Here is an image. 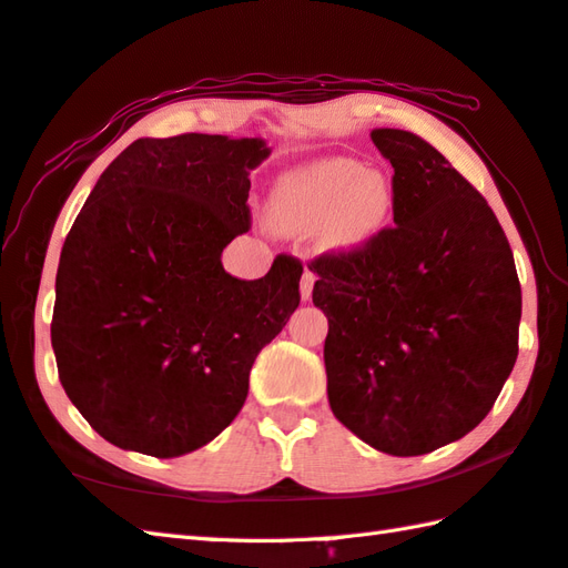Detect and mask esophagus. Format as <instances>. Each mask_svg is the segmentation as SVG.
I'll return each instance as SVG.
<instances>
[{"instance_id": "esophagus-1", "label": "esophagus", "mask_w": 568, "mask_h": 568, "mask_svg": "<svg viewBox=\"0 0 568 568\" xmlns=\"http://www.w3.org/2000/svg\"><path fill=\"white\" fill-rule=\"evenodd\" d=\"M315 281H317L315 273H310V271H305V273H303V277H300V297H303L305 303H307L310 297H313Z\"/></svg>"}]
</instances>
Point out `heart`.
I'll use <instances>...</instances> for the list:
<instances>
[{
    "label": "heart",
    "mask_w": 568,
    "mask_h": 568,
    "mask_svg": "<svg viewBox=\"0 0 568 568\" xmlns=\"http://www.w3.org/2000/svg\"><path fill=\"white\" fill-rule=\"evenodd\" d=\"M392 176L352 158H322L277 180L268 216L277 231L322 229L332 251H357L379 239L394 219Z\"/></svg>",
    "instance_id": "obj_1"
}]
</instances>
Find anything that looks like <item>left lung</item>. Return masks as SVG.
<instances>
[{
	"label": "left lung",
	"instance_id": "obj_1",
	"mask_svg": "<svg viewBox=\"0 0 568 568\" xmlns=\"http://www.w3.org/2000/svg\"><path fill=\"white\" fill-rule=\"evenodd\" d=\"M394 166V229L320 255L332 414L398 458L448 446L490 414L517 362L521 287L483 194L414 132L376 128Z\"/></svg>",
	"mask_w": 568,
	"mask_h": 568
}]
</instances>
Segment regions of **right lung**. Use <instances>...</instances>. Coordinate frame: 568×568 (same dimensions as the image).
<instances>
[{"label": "right lung", "instance_id": "1", "mask_svg": "<svg viewBox=\"0 0 568 568\" xmlns=\"http://www.w3.org/2000/svg\"><path fill=\"white\" fill-rule=\"evenodd\" d=\"M261 138H142L100 174L63 241L51 347L71 404L108 443L180 458L224 430L251 366L300 305V265L224 271L248 231Z\"/></svg>", "mask_w": 568, "mask_h": 568}]
</instances>
